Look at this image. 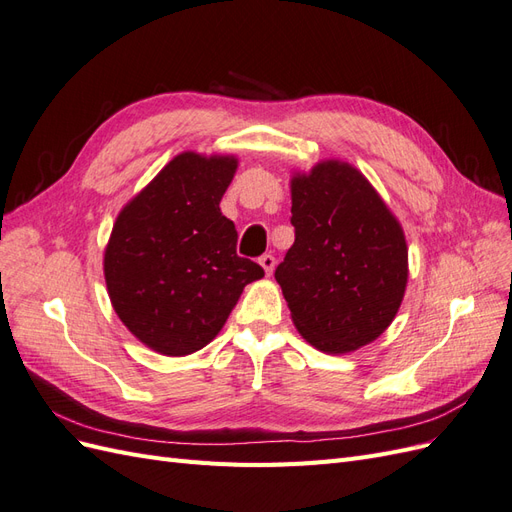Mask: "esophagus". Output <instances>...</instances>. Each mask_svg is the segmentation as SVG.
<instances>
[{
	"label": "esophagus",
	"mask_w": 512,
	"mask_h": 512,
	"mask_svg": "<svg viewBox=\"0 0 512 512\" xmlns=\"http://www.w3.org/2000/svg\"><path fill=\"white\" fill-rule=\"evenodd\" d=\"M258 262H260V267L265 269L267 275L273 273V269H275V256H273V254H262V256L258 258Z\"/></svg>",
	"instance_id": "34e87169"
}]
</instances>
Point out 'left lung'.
I'll return each instance as SVG.
<instances>
[{"label":"left lung","mask_w":512,"mask_h":512,"mask_svg":"<svg viewBox=\"0 0 512 512\" xmlns=\"http://www.w3.org/2000/svg\"><path fill=\"white\" fill-rule=\"evenodd\" d=\"M294 243L275 269L297 331L344 354L380 337L408 284L404 230L354 166L327 160L290 181Z\"/></svg>","instance_id":"8db88e82"}]
</instances>
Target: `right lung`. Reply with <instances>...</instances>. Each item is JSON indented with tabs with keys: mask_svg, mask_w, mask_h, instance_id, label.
Returning <instances> with one entry per match:
<instances>
[{
	"mask_svg": "<svg viewBox=\"0 0 512 512\" xmlns=\"http://www.w3.org/2000/svg\"><path fill=\"white\" fill-rule=\"evenodd\" d=\"M237 158L185 151L121 209L104 252L108 297L145 346L166 356L205 348L243 288L265 271L237 256L220 200Z\"/></svg>",
	"mask_w": 512,
	"mask_h": 512,
	"instance_id": "add662e5",
	"label": "right lung"
}]
</instances>
